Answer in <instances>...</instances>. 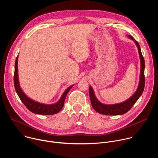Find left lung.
I'll return each mask as SVG.
<instances>
[{
    "mask_svg": "<svg viewBox=\"0 0 158 158\" xmlns=\"http://www.w3.org/2000/svg\"><path fill=\"white\" fill-rule=\"evenodd\" d=\"M129 39L134 40V43L136 44L138 49L140 62H141V72H140V77L139 82L136 91L134 94L130 97L126 101L118 104H102L97 99L95 96L94 90L91 86H89V97L91 99V104L95 110H96L99 114L104 115H122L124 114L127 111H129L132 106L136 103V102L140 98L144 89L145 84V77H144V68H145V62L144 57L142 55L141 48L139 43L135 40L131 35H129L127 36Z\"/></svg>",
    "mask_w": 158,
    "mask_h": 158,
    "instance_id": "obj_1",
    "label": "left lung"
}]
</instances>
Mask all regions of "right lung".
Segmentation results:
<instances>
[{
  "label": "right lung",
  "mask_w": 158,
  "mask_h": 158,
  "mask_svg": "<svg viewBox=\"0 0 158 158\" xmlns=\"http://www.w3.org/2000/svg\"><path fill=\"white\" fill-rule=\"evenodd\" d=\"M18 56L16 57L15 62V72L14 76V82L15 91L19 97L21 101L27 107V108L33 113L41 114V115H52L55 114L62 109L64 106L65 97L70 91V89L73 87L74 85L69 87L62 94L60 99L56 103L52 104H46L40 103L39 102L35 101L27 96L26 94L22 91L19 81L18 77Z\"/></svg>",
  "instance_id": "1"
}]
</instances>
